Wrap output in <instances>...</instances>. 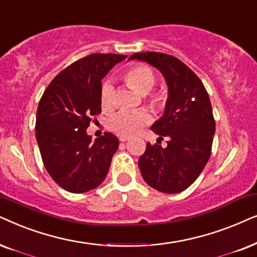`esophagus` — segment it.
I'll return each instance as SVG.
<instances>
[{
	"label": "esophagus",
	"instance_id": "1",
	"mask_svg": "<svg viewBox=\"0 0 257 257\" xmlns=\"http://www.w3.org/2000/svg\"><path fill=\"white\" fill-rule=\"evenodd\" d=\"M119 141H121V142H125V141H128V140H129V138H128V136H119Z\"/></svg>",
	"mask_w": 257,
	"mask_h": 257
}]
</instances>
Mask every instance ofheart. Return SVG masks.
Instances as JSON below:
<instances>
[{
  "label": "heart",
  "mask_w": 257,
  "mask_h": 257,
  "mask_svg": "<svg viewBox=\"0 0 257 257\" xmlns=\"http://www.w3.org/2000/svg\"><path fill=\"white\" fill-rule=\"evenodd\" d=\"M124 78L139 93L147 94L152 90L156 82L153 69L147 64H135L124 73ZM114 100V88L110 82H104L101 88V103L104 109L111 108ZM150 101L155 105L164 104L162 94L150 95ZM152 116L147 110H119L108 121V128L122 136L134 135L143 125L148 124Z\"/></svg>",
  "instance_id": "b5f03b06"
}]
</instances>
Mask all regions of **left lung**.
I'll return each instance as SVG.
<instances>
[{
	"mask_svg": "<svg viewBox=\"0 0 257 257\" xmlns=\"http://www.w3.org/2000/svg\"><path fill=\"white\" fill-rule=\"evenodd\" d=\"M129 60L157 68L168 84L164 114L150 128L159 139L169 138L168 146L147 143L139 168L154 189L181 193L194 183L210 157L215 119L209 95L197 75L175 56L147 51L133 54Z\"/></svg>",
	"mask_w": 257,
	"mask_h": 257,
	"instance_id": "1",
	"label": "left lung"
}]
</instances>
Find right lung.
Masks as SVG:
<instances>
[{"label": "right lung", "instance_id": "obj_1", "mask_svg": "<svg viewBox=\"0 0 257 257\" xmlns=\"http://www.w3.org/2000/svg\"><path fill=\"white\" fill-rule=\"evenodd\" d=\"M124 59L118 54L82 57L56 75L41 97L36 140L48 174L64 190L85 193L107 176L118 139L104 133L91 142L87 128L101 114V80Z\"/></svg>", "mask_w": 257, "mask_h": 257}]
</instances>
